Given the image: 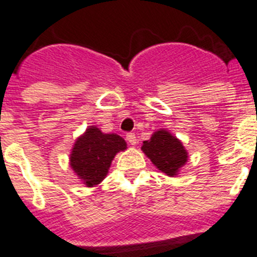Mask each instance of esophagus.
<instances>
[{
    "mask_svg": "<svg viewBox=\"0 0 257 257\" xmlns=\"http://www.w3.org/2000/svg\"><path fill=\"white\" fill-rule=\"evenodd\" d=\"M126 142L131 143L132 146H136L137 145V137L134 133H126Z\"/></svg>",
    "mask_w": 257,
    "mask_h": 257,
    "instance_id": "34e87169",
    "label": "esophagus"
}]
</instances>
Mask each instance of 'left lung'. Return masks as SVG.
Instances as JSON below:
<instances>
[{
    "label": "left lung",
    "instance_id": "8db88e82",
    "mask_svg": "<svg viewBox=\"0 0 257 257\" xmlns=\"http://www.w3.org/2000/svg\"><path fill=\"white\" fill-rule=\"evenodd\" d=\"M142 151L160 171L175 176L188 161V152L183 143L165 129L155 132L145 141Z\"/></svg>",
    "mask_w": 257,
    "mask_h": 257
}]
</instances>
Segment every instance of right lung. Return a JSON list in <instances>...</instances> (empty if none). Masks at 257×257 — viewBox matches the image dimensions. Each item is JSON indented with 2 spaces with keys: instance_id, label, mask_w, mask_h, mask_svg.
<instances>
[{
  "instance_id": "right-lung-1",
  "label": "right lung",
  "mask_w": 257,
  "mask_h": 257,
  "mask_svg": "<svg viewBox=\"0 0 257 257\" xmlns=\"http://www.w3.org/2000/svg\"><path fill=\"white\" fill-rule=\"evenodd\" d=\"M126 148L117 134H105L97 126H88L78 137L69 156V165L86 186L92 188L106 177L115 155Z\"/></svg>"
}]
</instances>
